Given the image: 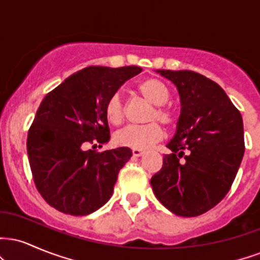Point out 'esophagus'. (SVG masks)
I'll return each instance as SVG.
<instances>
[{
  "label": "esophagus",
  "mask_w": 260,
  "mask_h": 260,
  "mask_svg": "<svg viewBox=\"0 0 260 260\" xmlns=\"http://www.w3.org/2000/svg\"><path fill=\"white\" fill-rule=\"evenodd\" d=\"M132 153L134 156H142V155L144 154V150H142V149H133Z\"/></svg>",
  "instance_id": "obj_1"
}]
</instances>
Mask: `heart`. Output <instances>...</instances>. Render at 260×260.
<instances>
[{
  "mask_svg": "<svg viewBox=\"0 0 260 260\" xmlns=\"http://www.w3.org/2000/svg\"><path fill=\"white\" fill-rule=\"evenodd\" d=\"M138 91L149 104L154 105L149 112L148 121H157L161 124L169 126L172 122V115L164 105L170 99L169 89L159 79H145L138 85ZM106 117L111 123H120L123 118V104L121 94L115 92L107 100L105 106ZM162 138V131L156 123H149L144 126H126L115 133L113 140L120 147L133 149H145L157 143Z\"/></svg>",
  "mask_w": 260,
  "mask_h": 260,
  "instance_id": "1",
  "label": "heart"
}]
</instances>
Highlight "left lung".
<instances>
[{
  "mask_svg": "<svg viewBox=\"0 0 260 260\" xmlns=\"http://www.w3.org/2000/svg\"><path fill=\"white\" fill-rule=\"evenodd\" d=\"M177 88L176 133L151 177L156 198L178 216L207 213L228 194L244 154L243 122L223 89L193 71L156 70ZM186 154H184V151ZM185 156V161L179 159Z\"/></svg>",
  "mask_w": 260,
  "mask_h": 260,
  "instance_id": "left-lung-1",
  "label": "left lung"
}]
</instances>
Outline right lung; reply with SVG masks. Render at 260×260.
<instances>
[{
	"label": "right lung",
	"instance_id": "obj_1",
	"mask_svg": "<svg viewBox=\"0 0 260 260\" xmlns=\"http://www.w3.org/2000/svg\"><path fill=\"white\" fill-rule=\"evenodd\" d=\"M140 72L137 66H90L66 78L41 101L26 149L35 186L58 211L88 215L111 198L132 150L121 147L95 153L85 147L109 142L107 100Z\"/></svg>",
	"mask_w": 260,
	"mask_h": 260
}]
</instances>
